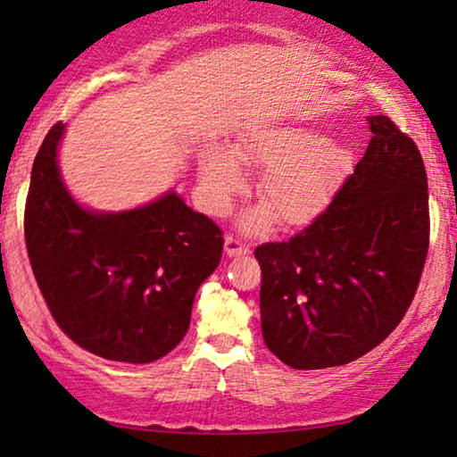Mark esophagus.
Masks as SVG:
<instances>
[{"label":"esophagus","mask_w":457,"mask_h":457,"mask_svg":"<svg viewBox=\"0 0 457 457\" xmlns=\"http://www.w3.org/2000/svg\"><path fill=\"white\" fill-rule=\"evenodd\" d=\"M248 252H250V248L246 246V244H242L240 240H237V237H234V236H228L226 237V254L229 258L248 254Z\"/></svg>","instance_id":"34e87169"}]
</instances>
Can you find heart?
Returning <instances> with one entry per match:
<instances>
[{
  "mask_svg": "<svg viewBox=\"0 0 457 457\" xmlns=\"http://www.w3.org/2000/svg\"><path fill=\"white\" fill-rule=\"evenodd\" d=\"M240 159L264 168L258 180L262 207L244 217V229L270 226L272 213L287 228L308 226L328 205L349 166V152L305 127H275L248 133L234 145L209 147L201 158V188L207 207L223 213L246 185Z\"/></svg>",
  "mask_w": 457,
  "mask_h": 457,
  "instance_id": "b5f03b06",
  "label": "heart"
}]
</instances>
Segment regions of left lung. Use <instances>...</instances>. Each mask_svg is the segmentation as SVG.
Listing matches in <instances>:
<instances>
[{"label":"left lung","instance_id":"left-lung-1","mask_svg":"<svg viewBox=\"0 0 457 457\" xmlns=\"http://www.w3.org/2000/svg\"><path fill=\"white\" fill-rule=\"evenodd\" d=\"M343 188L289 242L262 244L261 322L294 370L345 365L378 346L417 294L428 248V190L419 147L376 114Z\"/></svg>","mask_w":457,"mask_h":457}]
</instances>
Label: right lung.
Returning <instances> with one entry per match:
<instances>
[{
	"instance_id": "obj_1",
	"label": "right lung",
	"mask_w": 457,
	"mask_h": 457,
	"mask_svg": "<svg viewBox=\"0 0 457 457\" xmlns=\"http://www.w3.org/2000/svg\"><path fill=\"white\" fill-rule=\"evenodd\" d=\"M57 122L34 158L24 236L59 328L94 355L152 363L185 338L201 283L221 261V229L174 190L129 211H92L59 172Z\"/></svg>"
}]
</instances>
